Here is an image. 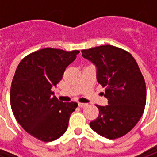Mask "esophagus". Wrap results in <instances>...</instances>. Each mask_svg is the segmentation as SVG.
<instances>
[{"instance_id": "esophagus-1", "label": "esophagus", "mask_w": 157, "mask_h": 157, "mask_svg": "<svg viewBox=\"0 0 157 157\" xmlns=\"http://www.w3.org/2000/svg\"><path fill=\"white\" fill-rule=\"evenodd\" d=\"M78 106L80 108H82V109H84L86 107H87V104L86 103H82V102H79Z\"/></svg>"}]
</instances>
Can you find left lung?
I'll use <instances>...</instances> for the list:
<instances>
[{
    "label": "left lung",
    "instance_id": "obj_1",
    "mask_svg": "<svg viewBox=\"0 0 157 157\" xmlns=\"http://www.w3.org/2000/svg\"><path fill=\"white\" fill-rule=\"evenodd\" d=\"M82 56L97 68V80L105 87L109 105L97 106L98 117L91 128L105 138L122 137L141 118L146 87L137 62L128 52L112 45H102L82 50Z\"/></svg>",
    "mask_w": 157,
    "mask_h": 157
}]
</instances>
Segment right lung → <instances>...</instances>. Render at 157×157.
<instances>
[{
    "mask_svg": "<svg viewBox=\"0 0 157 157\" xmlns=\"http://www.w3.org/2000/svg\"><path fill=\"white\" fill-rule=\"evenodd\" d=\"M79 53L42 48L22 59L16 70L10 94L12 112L19 124L39 140L53 141L64 135L78 106L59 102L51 88Z\"/></svg>",
    "mask_w": 157,
    "mask_h": 157,
    "instance_id": "obj_1",
    "label": "right lung"
}]
</instances>
